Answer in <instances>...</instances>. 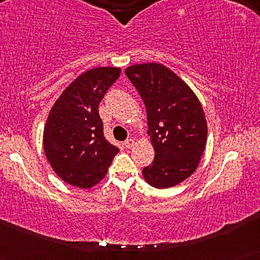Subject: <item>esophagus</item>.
Masks as SVG:
<instances>
[{"label": "esophagus", "mask_w": 260, "mask_h": 260, "mask_svg": "<svg viewBox=\"0 0 260 260\" xmlns=\"http://www.w3.org/2000/svg\"><path fill=\"white\" fill-rule=\"evenodd\" d=\"M135 143H136V142H135L134 140H131V138H129V140H126L125 142H124V147L127 149H131L135 145Z\"/></svg>", "instance_id": "obj_1"}]
</instances>
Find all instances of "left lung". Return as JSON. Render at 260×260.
I'll return each instance as SVG.
<instances>
[{
	"mask_svg": "<svg viewBox=\"0 0 260 260\" xmlns=\"http://www.w3.org/2000/svg\"><path fill=\"white\" fill-rule=\"evenodd\" d=\"M126 77L143 99L152 165L143 177L159 189L176 186L198 168L207 143V122L194 91L168 67L157 62L126 67Z\"/></svg>",
	"mask_w": 260,
	"mask_h": 260,
	"instance_id": "8db88e82",
	"label": "left lung"
}]
</instances>
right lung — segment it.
Instances as JSON below:
<instances>
[{"instance_id": "obj_1", "label": "right lung", "mask_w": 260, "mask_h": 260, "mask_svg": "<svg viewBox=\"0 0 260 260\" xmlns=\"http://www.w3.org/2000/svg\"><path fill=\"white\" fill-rule=\"evenodd\" d=\"M120 76L119 67H95L60 94L44 127L45 155L56 175L87 189L104 179L119 149L105 140L98 106Z\"/></svg>"}]
</instances>
